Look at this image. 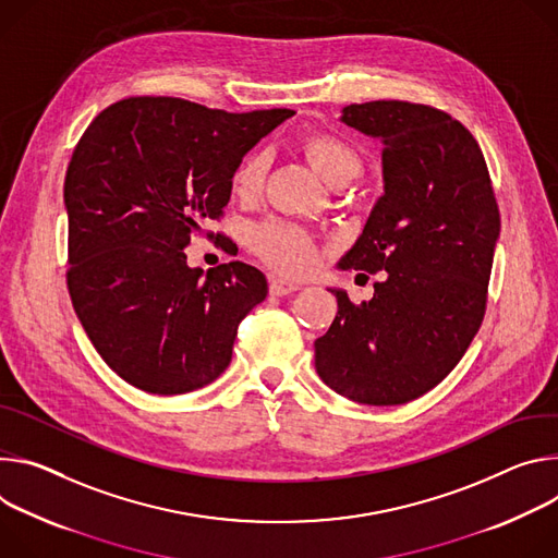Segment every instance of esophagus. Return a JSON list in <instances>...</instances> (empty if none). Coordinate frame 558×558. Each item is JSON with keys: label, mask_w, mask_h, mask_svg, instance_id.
<instances>
[{"label": "esophagus", "mask_w": 558, "mask_h": 558, "mask_svg": "<svg viewBox=\"0 0 558 558\" xmlns=\"http://www.w3.org/2000/svg\"><path fill=\"white\" fill-rule=\"evenodd\" d=\"M299 290V283L288 281V279H279V277H270V294L275 296H286Z\"/></svg>", "instance_id": "1"}]
</instances>
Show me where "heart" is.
Here are the masks:
<instances>
[{
  "label": "heart",
  "instance_id": "1",
  "mask_svg": "<svg viewBox=\"0 0 558 558\" xmlns=\"http://www.w3.org/2000/svg\"><path fill=\"white\" fill-rule=\"evenodd\" d=\"M299 148L313 170L328 183L339 189L354 181L363 161L354 146L332 133H311L299 142ZM268 157L264 153L245 155L232 172V193L241 202H255L266 183ZM253 253L270 268L286 275H307L319 264V243L303 228L288 221H266L251 232Z\"/></svg>",
  "mask_w": 558,
  "mask_h": 558
}]
</instances>
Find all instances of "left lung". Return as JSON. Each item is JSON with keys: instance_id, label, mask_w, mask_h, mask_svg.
I'll return each mask as SVG.
<instances>
[{"instance_id": "8db88e82", "label": "left lung", "mask_w": 558, "mask_h": 558, "mask_svg": "<svg viewBox=\"0 0 558 558\" xmlns=\"http://www.w3.org/2000/svg\"><path fill=\"white\" fill-rule=\"evenodd\" d=\"M341 121L381 142L386 193L339 268L384 275L361 305L332 290L315 367L356 403L399 405L439 386L481 328L499 204L476 140L448 112L381 99L345 106Z\"/></svg>"}]
</instances>
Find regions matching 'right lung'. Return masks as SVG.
Listing matches in <instances>:
<instances>
[{"label":"right lung","instance_id":"obj_1","mask_svg":"<svg viewBox=\"0 0 558 558\" xmlns=\"http://www.w3.org/2000/svg\"><path fill=\"white\" fill-rule=\"evenodd\" d=\"M292 114L129 97L77 142L64 181L66 283L88 339L126 384L183 395L228 367L239 324L268 294L266 277L230 262L202 279L183 247L223 217L243 155Z\"/></svg>","mask_w":558,"mask_h":558}]
</instances>
